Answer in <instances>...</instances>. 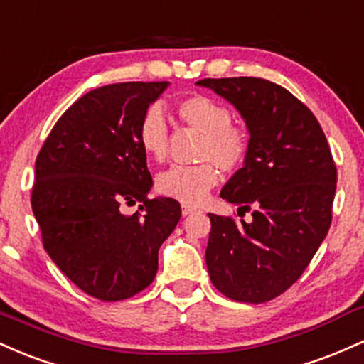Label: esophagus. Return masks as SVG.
Segmentation results:
<instances>
[{"mask_svg": "<svg viewBox=\"0 0 364 364\" xmlns=\"http://www.w3.org/2000/svg\"><path fill=\"white\" fill-rule=\"evenodd\" d=\"M195 212H196V208H193V207L183 205V208H181V214H183V217H188V215L195 214Z\"/></svg>", "mask_w": 364, "mask_h": 364, "instance_id": "esophagus-1", "label": "esophagus"}]
</instances>
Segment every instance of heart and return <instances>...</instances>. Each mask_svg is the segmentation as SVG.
I'll use <instances>...</instances> for the list:
<instances>
[{"mask_svg":"<svg viewBox=\"0 0 364 364\" xmlns=\"http://www.w3.org/2000/svg\"><path fill=\"white\" fill-rule=\"evenodd\" d=\"M179 119L202 133L196 166H174L157 176L159 193L186 205H198L219 183V169L235 171L248 156L250 139L245 128L232 124V112L225 104L203 94H193L176 104ZM140 149L152 161H164L169 129L164 112L150 106L136 129Z\"/></svg>","mask_w":364,"mask_h":364,"instance_id":"b5f03b06","label":"heart"}]
</instances>
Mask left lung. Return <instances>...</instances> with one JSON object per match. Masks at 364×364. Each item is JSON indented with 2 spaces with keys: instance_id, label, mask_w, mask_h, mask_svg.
I'll return each mask as SVG.
<instances>
[{
  "instance_id": "obj_1",
  "label": "left lung",
  "mask_w": 364,
  "mask_h": 364,
  "mask_svg": "<svg viewBox=\"0 0 364 364\" xmlns=\"http://www.w3.org/2000/svg\"><path fill=\"white\" fill-rule=\"evenodd\" d=\"M245 119L250 149L220 196L252 223L208 214V275L228 298L265 303L301 277L332 223L337 169L313 112L263 78H203ZM245 215V214H243Z\"/></svg>"
}]
</instances>
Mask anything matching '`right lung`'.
<instances>
[{
    "label": "right lung",
    "mask_w": 364,
    "mask_h": 364,
    "mask_svg": "<svg viewBox=\"0 0 364 364\" xmlns=\"http://www.w3.org/2000/svg\"><path fill=\"white\" fill-rule=\"evenodd\" d=\"M169 82L94 89L58 119L36 159L32 212L44 250L75 286L121 301L150 286L159 248L181 217L176 200L147 198L152 176L136 129ZM141 201L133 216L121 203Z\"/></svg>",
    "instance_id": "1"
}]
</instances>
